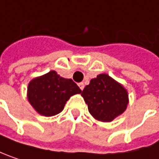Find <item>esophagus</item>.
<instances>
[{"instance_id": "esophagus-1", "label": "esophagus", "mask_w": 159, "mask_h": 159, "mask_svg": "<svg viewBox=\"0 0 159 159\" xmlns=\"http://www.w3.org/2000/svg\"><path fill=\"white\" fill-rule=\"evenodd\" d=\"M79 87L80 88V90L82 91L83 89H84V83L83 82H80V83H79Z\"/></svg>"}]
</instances>
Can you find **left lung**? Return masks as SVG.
<instances>
[{
  "instance_id": "1",
  "label": "left lung",
  "mask_w": 159,
  "mask_h": 159,
  "mask_svg": "<svg viewBox=\"0 0 159 159\" xmlns=\"http://www.w3.org/2000/svg\"><path fill=\"white\" fill-rule=\"evenodd\" d=\"M90 114L99 121L111 122L127 109L128 91L107 74L91 80L81 93Z\"/></svg>"
}]
</instances>
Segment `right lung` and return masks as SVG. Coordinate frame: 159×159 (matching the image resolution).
<instances>
[{"label":"right lung","instance_id":"obj_1","mask_svg":"<svg viewBox=\"0 0 159 159\" xmlns=\"http://www.w3.org/2000/svg\"><path fill=\"white\" fill-rule=\"evenodd\" d=\"M81 90L71 80L60 77L54 70L32 79L28 86V100L41 116L52 117L59 114L72 95Z\"/></svg>","mask_w":159,"mask_h":159}]
</instances>
